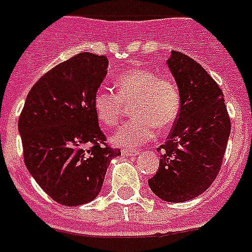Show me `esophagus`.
I'll return each mask as SVG.
<instances>
[{"label":"esophagus","instance_id":"esophagus-1","mask_svg":"<svg viewBox=\"0 0 252 252\" xmlns=\"http://www.w3.org/2000/svg\"><path fill=\"white\" fill-rule=\"evenodd\" d=\"M141 153V150H133V149H122V155H125V157H135V155H138Z\"/></svg>","mask_w":252,"mask_h":252}]
</instances>
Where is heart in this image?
I'll return each mask as SVG.
<instances>
[{
  "label": "heart",
  "instance_id": "1",
  "mask_svg": "<svg viewBox=\"0 0 252 252\" xmlns=\"http://www.w3.org/2000/svg\"><path fill=\"white\" fill-rule=\"evenodd\" d=\"M115 90L98 89L93 97L95 117L107 127L122 118L133 103L131 114L117 130L111 141L117 146L137 147L154 137L155 128L166 130L177 121L181 110V93L177 83L146 69L128 70L114 82Z\"/></svg>",
  "mask_w": 252,
  "mask_h": 252
}]
</instances>
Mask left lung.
Here are the masks:
<instances>
[{
    "label": "left lung",
    "mask_w": 252,
    "mask_h": 252,
    "mask_svg": "<svg viewBox=\"0 0 252 252\" xmlns=\"http://www.w3.org/2000/svg\"><path fill=\"white\" fill-rule=\"evenodd\" d=\"M169 69L181 93V110L167 141L157 150L159 167L149 186L166 202H186L209 189L222 167L231 121L222 89L202 66L171 52Z\"/></svg>",
    "instance_id": "8db88e82"
}]
</instances>
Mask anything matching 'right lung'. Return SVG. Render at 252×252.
Masks as SVG:
<instances>
[{"instance_id": "right-lung-1", "label": "right lung", "mask_w": 252, "mask_h": 252, "mask_svg": "<svg viewBox=\"0 0 252 252\" xmlns=\"http://www.w3.org/2000/svg\"><path fill=\"white\" fill-rule=\"evenodd\" d=\"M105 56L79 53L34 83L18 119L24 160L47 195L63 206L92 202L119 149L106 143L93 97L107 73Z\"/></svg>"}]
</instances>
